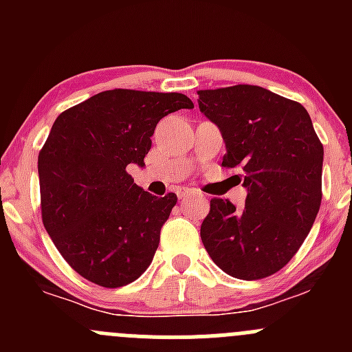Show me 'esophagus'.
I'll return each instance as SVG.
<instances>
[{
	"label": "esophagus",
	"mask_w": 352,
	"mask_h": 352,
	"mask_svg": "<svg viewBox=\"0 0 352 352\" xmlns=\"http://www.w3.org/2000/svg\"><path fill=\"white\" fill-rule=\"evenodd\" d=\"M192 196H197V192H196V190L184 189V190H180V192H179V197L182 199V201H184V199H187V197H192Z\"/></svg>",
	"instance_id": "esophagus-1"
}]
</instances>
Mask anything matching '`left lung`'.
Instances as JSON below:
<instances>
[{
  "instance_id": "1",
  "label": "left lung",
  "mask_w": 352,
  "mask_h": 352,
  "mask_svg": "<svg viewBox=\"0 0 352 352\" xmlns=\"http://www.w3.org/2000/svg\"><path fill=\"white\" fill-rule=\"evenodd\" d=\"M199 109L221 131L223 166L240 168L245 208L212 199L201 225L209 257L233 278L262 279L293 258L322 202L324 146L307 109L254 85L201 90Z\"/></svg>"
}]
</instances>
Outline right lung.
I'll return each instance as SVG.
<instances>
[{
	"mask_svg": "<svg viewBox=\"0 0 352 352\" xmlns=\"http://www.w3.org/2000/svg\"><path fill=\"white\" fill-rule=\"evenodd\" d=\"M192 107L182 94L117 88L54 120L38 153L42 221L59 254L85 279L120 287L151 264L177 196L144 192L127 166H144L162 117Z\"/></svg>",
	"mask_w": 352,
	"mask_h": 352,
	"instance_id": "obj_1",
	"label": "right lung"
}]
</instances>
